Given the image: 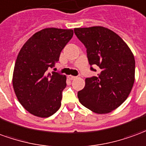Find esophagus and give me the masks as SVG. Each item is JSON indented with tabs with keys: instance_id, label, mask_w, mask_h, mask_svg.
<instances>
[{
	"instance_id": "obj_1",
	"label": "esophagus",
	"mask_w": 146,
	"mask_h": 146,
	"mask_svg": "<svg viewBox=\"0 0 146 146\" xmlns=\"http://www.w3.org/2000/svg\"><path fill=\"white\" fill-rule=\"evenodd\" d=\"M76 78H77L76 76H73V75H68V78H69V79H71V80L75 79Z\"/></svg>"
}]
</instances>
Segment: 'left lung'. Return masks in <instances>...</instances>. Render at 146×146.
Instances as JSON below:
<instances>
[{
  "label": "left lung",
  "mask_w": 146,
  "mask_h": 146,
  "mask_svg": "<svg viewBox=\"0 0 146 146\" xmlns=\"http://www.w3.org/2000/svg\"><path fill=\"white\" fill-rule=\"evenodd\" d=\"M74 31L86 48L90 65L101 69L97 77L86 78L85 87L78 92V100L95 113L111 112L126 101L132 90L134 55L126 42L108 28L97 26L75 28Z\"/></svg>",
  "instance_id": "obj_1"
}]
</instances>
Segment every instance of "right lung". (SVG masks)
<instances>
[{
	"mask_svg": "<svg viewBox=\"0 0 146 146\" xmlns=\"http://www.w3.org/2000/svg\"><path fill=\"white\" fill-rule=\"evenodd\" d=\"M73 34L71 29H43L29 38L19 52L12 77L13 89L22 106L35 116L48 117L61 105L66 76L48 72V69L58 61Z\"/></svg>",
	"mask_w": 146,
	"mask_h": 146,
	"instance_id": "1",
	"label": "right lung"
}]
</instances>
